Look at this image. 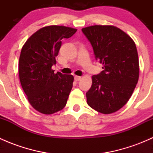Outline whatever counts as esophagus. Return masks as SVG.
Instances as JSON below:
<instances>
[{
	"label": "esophagus",
	"mask_w": 153,
	"mask_h": 153,
	"mask_svg": "<svg viewBox=\"0 0 153 153\" xmlns=\"http://www.w3.org/2000/svg\"><path fill=\"white\" fill-rule=\"evenodd\" d=\"M81 79V76H77V75H75V80L76 81H80V80Z\"/></svg>",
	"instance_id": "obj_1"
}]
</instances>
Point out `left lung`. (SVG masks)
Masks as SVG:
<instances>
[{"mask_svg":"<svg viewBox=\"0 0 153 153\" xmlns=\"http://www.w3.org/2000/svg\"><path fill=\"white\" fill-rule=\"evenodd\" d=\"M104 70L92 75L86 93L90 107L103 114L119 110L127 103L139 77L136 46L124 31L114 26L95 25L82 29Z\"/></svg>","mask_w":153,"mask_h":153,"instance_id":"obj_1","label":"left lung"}]
</instances>
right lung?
I'll list each match as a JSON object with an SVG mask.
<instances>
[{"mask_svg": "<svg viewBox=\"0 0 153 153\" xmlns=\"http://www.w3.org/2000/svg\"><path fill=\"white\" fill-rule=\"evenodd\" d=\"M77 29L64 26H48L33 34L23 46L18 63L21 86L32 107L50 115L64 109L72 88L74 77L54 73L52 67L61 47Z\"/></svg>", "mask_w": 153, "mask_h": 153, "instance_id": "right-lung-1", "label": "right lung"}]
</instances>
